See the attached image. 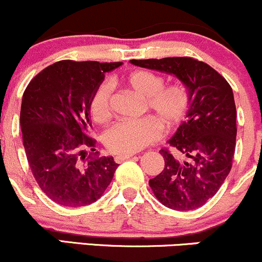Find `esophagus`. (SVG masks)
Wrapping results in <instances>:
<instances>
[{
  "mask_svg": "<svg viewBox=\"0 0 262 262\" xmlns=\"http://www.w3.org/2000/svg\"><path fill=\"white\" fill-rule=\"evenodd\" d=\"M132 156H134V154H118L114 156V161L116 162H122L124 160H127V159L132 158Z\"/></svg>",
  "mask_w": 262,
  "mask_h": 262,
  "instance_id": "obj_1",
  "label": "esophagus"
}]
</instances>
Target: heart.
Returning <instances> with one entry per match:
<instances>
[{
	"instance_id": "obj_1",
	"label": "heart",
	"mask_w": 262,
	"mask_h": 262,
	"mask_svg": "<svg viewBox=\"0 0 262 262\" xmlns=\"http://www.w3.org/2000/svg\"><path fill=\"white\" fill-rule=\"evenodd\" d=\"M127 83L138 95L145 98L146 107L165 127H172L182 119L188 108V92L182 85L164 87L161 76L150 71H135L127 77ZM112 83L104 82L96 89L90 101L93 121L103 124L112 117L111 96ZM161 137V127L155 119L141 118L119 121L107 129L103 143L116 154H134Z\"/></svg>"
}]
</instances>
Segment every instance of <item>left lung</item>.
<instances>
[{"mask_svg": "<svg viewBox=\"0 0 262 262\" xmlns=\"http://www.w3.org/2000/svg\"><path fill=\"white\" fill-rule=\"evenodd\" d=\"M130 64L173 75L187 89V119L167 140L173 152L160 150L165 167L149 185L167 208L196 209L217 193L230 172L236 138L233 90L221 74L196 59L130 60Z\"/></svg>", "mask_w": 262, "mask_h": 262, "instance_id": "obj_1", "label": "left lung"}]
</instances>
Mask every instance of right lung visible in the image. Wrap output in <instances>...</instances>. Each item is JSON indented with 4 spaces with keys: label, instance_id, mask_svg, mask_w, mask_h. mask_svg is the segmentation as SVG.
<instances>
[{
    "label": "right lung",
    "instance_id": "right-lung-1",
    "mask_svg": "<svg viewBox=\"0 0 262 262\" xmlns=\"http://www.w3.org/2000/svg\"><path fill=\"white\" fill-rule=\"evenodd\" d=\"M122 62L62 60L45 68L27 86L20 106V129L28 164L39 187L64 207H82L106 191L118 164L98 158L90 101L104 74Z\"/></svg>",
    "mask_w": 262,
    "mask_h": 262
}]
</instances>
